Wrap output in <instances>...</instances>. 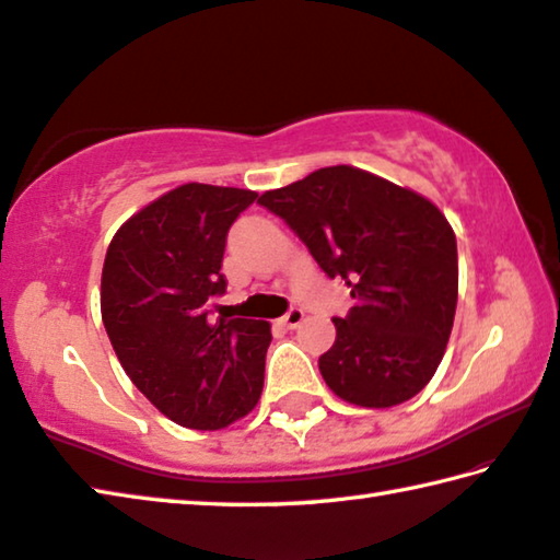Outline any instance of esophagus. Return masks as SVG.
I'll return each mask as SVG.
<instances>
[{"mask_svg":"<svg viewBox=\"0 0 560 560\" xmlns=\"http://www.w3.org/2000/svg\"><path fill=\"white\" fill-rule=\"evenodd\" d=\"M303 318H306V313H303V308H296V306H293V308H289V313H287V315H283L281 323L287 325L289 330H293V328H299V325L303 323Z\"/></svg>","mask_w":560,"mask_h":560,"instance_id":"34e87169","label":"esophagus"}]
</instances>
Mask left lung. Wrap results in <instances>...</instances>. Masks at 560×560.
Wrapping results in <instances>:
<instances>
[{"mask_svg": "<svg viewBox=\"0 0 560 560\" xmlns=\"http://www.w3.org/2000/svg\"><path fill=\"white\" fill-rule=\"evenodd\" d=\"M308 247L354 306L332 318L320 354L340 399L386 409L419 394L439 370L457 303L453 228L431 200L352 166L313 171L257 200Z\"/></svg>", "mask_w": 560, "mask_h": 560, "instance_id": "obj_1", "label": "left lung"}]
</instances>
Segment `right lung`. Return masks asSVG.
<instances>
[{"label": "right lung", "instance_id": "1", "mask_svg": "<svg viewBox=\"0 0 560 560\" xmlns=\"http://www.w3.org/2000/svg\"><path fill=\"white\" fill-rule=\"evenodd\" d=\"M254 200V190L186 183L109 242L100 291L107 338L137 389L186 429H225L261 396L269 323L210 315L228 289V232Z\"/></svg>", "mask_w": 560, "mask_h": 560}]
</instances>
